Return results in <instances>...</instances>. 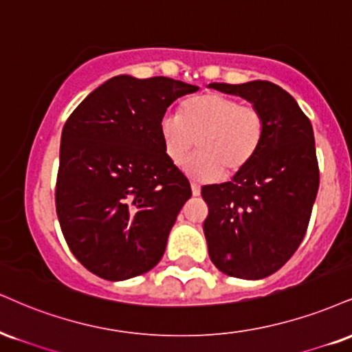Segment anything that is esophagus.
Here are the masks:
<instances>
[{"label": "esophagus", "instance_id": "esophagus-1", "mask_svg": "<svg viewBox=\"0 0 352 352\" xmlns=\"http://www.w3.org/2000/svg\"><path fill=\"white\" fill-rule=\"evenodd\" d=\"M200 192H201L200 185H198V184H192V193H193V197H198V195H200Z\"/></svg>", "mask_w": 352, "mask_h": 352}]
</instances>
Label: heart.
Segmentation results:
<instances>
[{"instance_id": "1", "label": "heart", "mask_w": 352, "mask_h": 352, "mask_svg": "<svg viewBox=\"0 0 352 352\" xmlns=\"http://www.w3.org/2000/svg\"><path fill=\"white\" fill-rule=\"evenodd\" d=\"M159 134L167 159L184 165L190 179L208 182L224 172L234 175L251 164L265 138L264 114L223 93H203L182 103L179 114H165Z\"/></svg>"}]
</instances>
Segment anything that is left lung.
Returning a JSON list of instances; mask_svg holds the SVG:
<instances>
[{"instance_id": "8db88e82", "label": "left lung", "mask_w": 352, "mask_h": 352, "mask_svg": "<svg viewBox=\"0 0 352 352\" xmlns=\"http://www.w3.org/2000/svg\"><path fill=\"white\" fill-rule=\"evenodd\" d=\"M264 114L261 151L234 179L201 188L210 259L230 277L259 280L294 256L307 232L320 185L311 122L278 85L211 83Z\"/></svg>"}]
</instances>
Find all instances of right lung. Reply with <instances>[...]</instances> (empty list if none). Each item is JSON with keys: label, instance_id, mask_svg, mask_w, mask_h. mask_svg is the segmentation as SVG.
Returning a JSON list of instances; mask_svg holds the SVG:
<instances>
[{"label": "right lung", "instance_id": "obj_1", "mask_svg": "<svg viewBox=\"0 0 352 352\" xmlns=\"http://www.w3.org/2000/svg\"><path fill=\"white\" fill-rule=\"evenodd\" d=\"M198 87L120 75L91 91L62 131L55 208L72 254L107 280H126L162 259L168 232L192 197L165 155L159 122Z\"/></svg>", "mask_w": 352, "mask_h": 352}]
</instances>
